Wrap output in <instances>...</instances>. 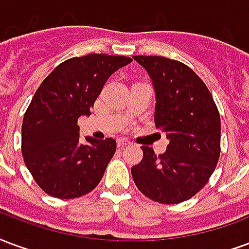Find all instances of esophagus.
<instances>
[{
	"instance_id": "34e87169",
	"label": "esophagus",
	"mask_w": 249,
	"mask_h": 249,
	"mask_svg": "<svg viewBox=\"0 0 249 249\" xmlns=\"http://www.w3.org/2000/svg\"><path fill=\"white\" fill-rule=\"evenodd\" d=\"M117 144L119 148H123V147L128 146V144H131V142L128 141V139H124V138H119L117 141Z\"/></svg>"
}]
</instances>
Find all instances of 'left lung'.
I'll return each instance as SVG.
<instances>
[{"instance_id":"1","label":"left lung","mask_w":249,"mask_h":249,"mask_svg":"<svg viewBox=\"0 0 249 249\" xmlns=\"http://www.w3.org/2000/svg\"><path fill=\"white\" fill-rule=\"evenodd\" d=\"M150 74L155 92V126L170 139L164 154L143 146L131 167L138 190L151 200L177 204L195 196L220 157V115L212 94L183 62L159 55L132 57Z\"/></svg>"}]
</instances>
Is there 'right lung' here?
Segmentation results:
<instances>
[{"label":"right lung","instance_id":"right-lung-1","mask_svg":"<svg viewBox=\"0 0 249 249\" xmlns=\"http://www.w3.org/2000/svg\"><path fill=\"white\" fill-rule=\"evenodd\" d=\"M132 59L121 55L89 54L59 63L43 79L23 115L21 151L33 179L48 195L75 199L101 182L117 150L112 138L79 142L77 126L105 83Z\"/></svg>","mask_w":249,"mask_h":249}]
</instances>
